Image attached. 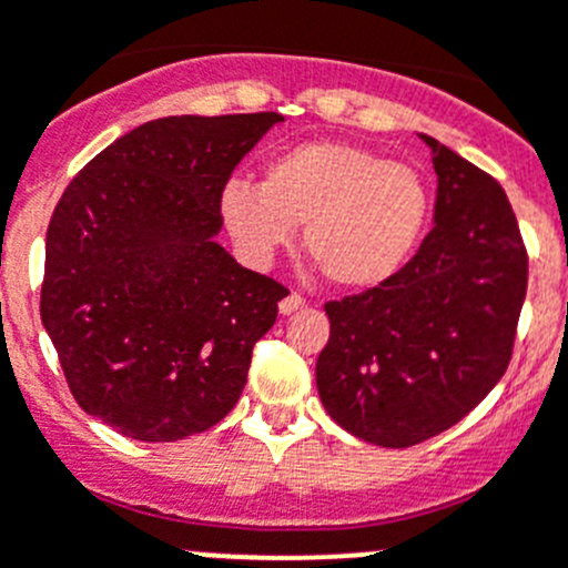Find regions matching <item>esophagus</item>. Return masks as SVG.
I'll return each instance as SVG.
<instances>
[{"label":"esophagus","instance_id":"1","mask_svg":"<svg viewBox=\"0 0 568 568\" xmlns=\"http://www.w3.org/2000/svg\"><path fill=\"white\" fill-rule=\"evenodd\" d=\"M305 305H307L305 296L288 294V296H283V300H280V313H283V316H291V313L302 311V307H305Z\"/></svg>","mask_w":568,"mask_h":568}]
</instances>
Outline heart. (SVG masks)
Here are the masks:
<instances>
[{
  "mask_svg": "<svg viewBox=\"0 0 568 568\" xmlns=\"http://www.w3.org/2000/svg\"><path fill=\"white\" fill-rule=\"evenodd\" d=\"M222 220L252 263H268L305 225V250L332 285L371 291L409 263L426 233L428 189L404 162L371 148L311 140L263 170L261 186L225 183Z\"/></svg>",
  "mask_w": 568,
  "mask_h": 568,
  "instance_id": "heart-1",
  "label": "heart"
}]
</instances>
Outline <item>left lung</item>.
I'll return each mask as SVG.
<instances>
[{
  "mask_svg": "<svg viewBox=\"0 0 568 568\" xmlns=\"http://www.w3.org/2000/svg\"><path fill=\"white\" fill-rule=\"evenodd\" d=\"M434 227L379 288L326 302L324 409L382 448L456 426L503 379L528 291V252L500 183L434 136Z\"/></svg>",
  "mask_w": 568,
  "mask_h": 568,
  "instance_id": "1",
  "label": "left lung"
}]
</instances>
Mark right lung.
I'll list each match as a JSON object with an SVG mask.
<instances>
[{
	"instance_id": "1",
	"label": "right lung",
	"mask_w": 568,
	"mask_h": 568,
	"mask_svg": "<svg viewBox=\"0 0 568 568\" xmlns=\"http://www.w3.org/2000/svg\"><path fill=\"white\" fill-rule=\"evenodd\" d=\"M283 114H175L136 125L62 192L45 233L40 318L73 398L140 443L216 426L288 291L216 236L236 164Z\"/></svg>"
}]
</instances>
